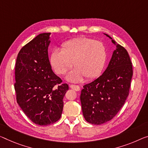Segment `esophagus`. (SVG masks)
<instances>
[{
	"instance_id": "1",
	"label": "esophagus",
	"mask_w": 148,
	"mask_h": 148,
	"mask_svg": "<svg viewBox=\"0 0 148 148\" xmlns=\"http://www.w3.org/2000/svg\"><path fill=\"white\" fill-rule=\"evenodd\" d=\"M70 88L73 89L74 90H76V91H79L80 90V87L78 85H70Z\"/></svg>"
}]
</instances>
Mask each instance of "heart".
Listing matches in <instances>:
<instances>
[{
	"label": "heart",
	"instance_id": "obj_1",
	"mask_svg": "<svg viewBox=\"0 0 148 148\" xmlns=\"http://www.w3.org/2000/svg\"><path fill=\"white\" fill-rule=\"evenodd\" d=\"M106 51L101 42L81 37L63 43L61 50L55 49L49 56V63L53 71L63 75L71 67H75L66 77L67 80L79 82L95 79L103 71Z\"/></svg>",
	"mask_w": 148,
	"mask_h": 148
}]
</instances>
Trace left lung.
Masks as SVG:
<instances>
[{
    "mask_svg": "<svg viewBox=\"0 0 148 148\" xmlns=\"http://www.w3.org/2000/svg\"><path fill=\"white\" fill-rule=\"evenodd\" d=\"M116 45L105 71L83 86L80 97L83 116L88 123L100 125L112 119L122 107L129 95L133 75L132 65L126 49Z\"/></svg>",
    "mask_w": 148,
    "mask_h": 148,
    "instance_id": "1",
    "label": "left lung"
}]
</instances>
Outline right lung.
Returning a JSON list of instances; mask_svg holds the SVG:
<instances>
[{"instance_id":"obj_1","label":"right lung","mask_w":148,"mask_h":148,"mask_svg":"<svg viewBox=\"0 0 148 148\" xmlns=\"http://www.w3.org/2000/svg\"><path fill=\"white\" fill-rule=\"evenodd\" d=\"M51 33H42L20 49L15 66L14 89L20 107L34 123L47 126L60 119L67 84L51 69Z\"/></svg>"}]
</instances>
